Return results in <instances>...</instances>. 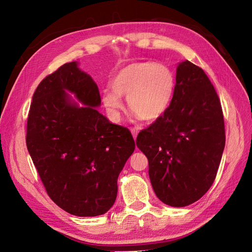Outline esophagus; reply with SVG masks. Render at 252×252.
<instances>
[{
    "label": "esophagus",
    "instance_id": "34e87169",
    "mask_svg": "<svg viewBox=\"0 0 252 252\" xmlns=\"http://www.w3.org/2000/svg\"><path fill=\"white\" fill-rule=\"evenodd\" d=\"M130 131H131V133H132L133 139L135 140V139H136V136H138V133H139V129L136 128V127H133V128H131V129H130Z\"/></svg>",
    "mask_w": 252,
    "mask_h": 252
}]
</instances>
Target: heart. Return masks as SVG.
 <instances>
[{
  "instance_id": "heart-1",
  "label": "heart",
  "mask_w": 252,
  "mask_h": 252,
  "mask_svg": "<svg viewBox=\"0 0 252 252\" xmlns=\"http://www.w3.org/2000/svg\"><path fill=\"white\" fill-rule=\"evenodd\" d=\"M112 90H104L103 105L113 118L122 108L121 96H126L127 106L143 121H155L169 107L175 90V75L163 63L132 62L113 74Z\"/></svg>"
}]
</instances>
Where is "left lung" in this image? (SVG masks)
I'll list each match as a JSON object with an SVG mask.
<instances>
[{
    "label": "left lung",
    "instance_id": "8db88e82",
    "mask_svg": "<svg viewBox=\"0 0 252 252\" xmlns=\"http://www.w3.org/2000/svg\"><path fill=\"white\" fill-rule=\"evenodd\" d=\"M225 140L215 87L201 67L184 61L177 68L169 107L136 138L158 199L172 207L200 200L217 177Z\"/></svg>",
    "mask_w": 252,
    "mask_h": 252
}]
</instances>
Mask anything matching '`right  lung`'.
<instances>
[{"label":"right lung","instance_id":"obj_1","mask_svg":"<svg viewBox=\"0 0 252 252\" xmlns=\"http://www.w3.org/2000/svg\"><path fill=\"white\" fill-rule=\"evenodd\" d=\"M100 104L96 84L70 62L39 84L28 113L26 145L43 185L59 207L78 217L111 208L119 174L135 148L126 127L94 108Z\"/></svg>","mask_w":252,"mask_h":252}]
</instances>
